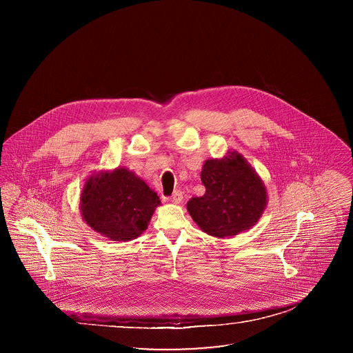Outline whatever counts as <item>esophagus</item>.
Returning <instances> with one entry per match:
<instances>
[{
  "instance_id": "esophagus-1",
  "label": "esophagus",
  "mask_w": 353,
  "mask_h": 353,
  "mask_svg": "<svg viewBox=\"0 0 353 353\" xmlns=\"http://www.w3.org/2000/svg\"><path fill=\"white\" fill-rule=\"evenodd\" d=\"M169 201L172 202V203H176V205L181 203V202H183V193H181L180 190H176V192L170 196Z\"/></svg>"
}]
</instances>
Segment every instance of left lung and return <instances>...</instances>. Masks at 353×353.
Masks as SVG:
<instances>
[{
    "instance_id": "1",
    "label": "left lung",
    "mask_w": 353,
    "mask_h": 353,
    "mask_svg": "<svg viewBox=\"0 0 353 353\" xmlns=\"http://www.w3.org/2000/svg\"><path fill=\"white\" fill-rule=\"evenodd\" d=\"M205 194L193 197L186 209L203 233L226 238L249 230L268 206V190L259 174L236 151L208 159L201 170Z\"/></svg>"
}]
</instances>
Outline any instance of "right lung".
Here are the masks:
<instances>
[{
	"mask_svg": "<svg viewBox=\"0 0 353 353\" xmlns=\"http://www.w3.org/2000/svg\"><path fill=\"white\" fill-rule=\"evenodd\" d=\"M161 201L147 183L127 168L92 173L81 193L84 222L108 239L132 241L147 230Z\"/></svg>",
	"mask_w": 353,
	"mask_h": 353,
	"instance_id": "obj_1",
	"label": "right lung"
}]
</instances>
